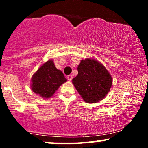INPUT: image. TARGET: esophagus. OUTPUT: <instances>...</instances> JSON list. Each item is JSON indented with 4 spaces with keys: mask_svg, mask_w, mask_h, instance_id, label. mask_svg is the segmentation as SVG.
<instances>
[{
    "mask_svg": "<svg viewBox=\"0 0 148 148\" xmlns=\"http://www.w3.org/2000/svg\"><path fill=\"white\" fill-rule=\"evenodd\" d=\"M72 75H68L67 76V80H68V81H72Z\"/></svg>",
    "mask_w": 148,
    "mask_h": 148,
    "instance_id": "34e87169",
    "label": "esophagus"
}]
</instances>
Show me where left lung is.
<instances>
[{"instance_id":"1","label":"left lung","mask_w":148,"mask_h":148,"mask_svg":"<svg viewBox=\"0 0 148 148\" xmlns=\"http://www.w3.org/2000/svg\"><path fill=\"white\" fill-rule=\"evenodd\" d=\"M78 75L72 84L84 101L99 102L106 97L112 86V76L99 61L92 58L81 60L78 66Z\"/></svg>"}]
</instances>
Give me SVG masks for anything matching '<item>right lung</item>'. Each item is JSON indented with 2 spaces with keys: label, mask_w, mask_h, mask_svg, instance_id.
<instances>
[{
  "label": "right lung",
  "mask_w": 148,
  "mask_h": 148,
  "mask_svg": "<svg viewBox=\"0 0 148 148\" xmlns=\"http://www.w3.org/2000/svg\"><path fill=\"white\" fill-rule=\"evenodd\" d=\"M66 81L63 73L55 67L53 60H49L34 73L30 86L33 92L48 99Z\"/></svg>",
  "instance_id": "obj_1"
}]
</instances>
